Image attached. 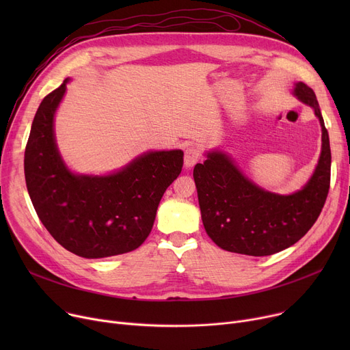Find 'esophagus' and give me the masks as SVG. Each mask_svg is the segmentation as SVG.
I'll return each instance as SVG.
<instances>
[{
	"mask_svg": "<svg viewBox=\"0 0 350 350\" xmlns=\"http://www.w3.org/2000/svg\"><path fill=\"white\" fill-rule=\"evenodd\" d=\"M200 156H201V153H200L197 147H194V146L187 147L186 152H185V165H186V167L187 169L193 167V165L200 160Z\"/></svg>",
	"mask_w": 350,
	"mask_h": 350,
	"instance_id": "obj_1",
	"label": "esophagus"
}]
</instances>
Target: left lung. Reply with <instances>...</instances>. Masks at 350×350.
<instances>
[{
	"mask_svg": "<svg viewBox=\"0 0 350 350\" xmlns=\"http://www.w3.org/2000/svg\"><path fill=\"white\" fill-rule=\"evenodd\" d=\"M295 95L315 110L322 127V150L306 185L282 196L256 186L237 167L228 154L207 153L197 163L193 177L197 187L201 219L211 240L226 251L264 256L295 243L318 219L330 185L329 135L315 92L304 82L295 83Z\"/></svg>",
	"mask_w": 350,
	"mask_h": 350,
	"instance_id": "obj_1",
	"label": "left lung"
}]
</instances>
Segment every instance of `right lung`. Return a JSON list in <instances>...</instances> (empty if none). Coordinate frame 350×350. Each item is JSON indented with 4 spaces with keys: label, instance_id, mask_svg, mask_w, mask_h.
I'll return each instance as SVG.
<instances>
[{
    "label": "right lung",
    "instance_id": "obj_1",
    "mask_svg": "<svg viewBox=\"0 0 350 350\" xmlns=\"http://www.w3.org/2000/svg\"><path fill=\"white\" fill-rule=\"evenodd\" d=\"M68 82L46 95L35 113L24 159L28 194L65 250L83 258L131 252L150 234L165 189L181 173L183 152H147L106 176L70 172L53 132Z\"/></svg>",
    "mask_w": 350,
    "mask_h": 350
}]
</instances>
